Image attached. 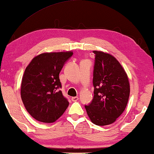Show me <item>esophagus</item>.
Listing matches in <instances>:
<instances>
[{
    "mask_svg": "<svg viewBox=\"0 0 154 154\" xmlns=\"http://www.w3.org/2000/svg\"><path fill=\"white\" fill-rule=\"evenodd\" d=\"M72 100L73 102H76V101L79 100V97L75 96V97H72Z\"/></svg>",
    "mask_w": 154,
    "mask_h": 154,
    "instance_id": "1",
    "label": "esophagus"
}]
</instances>
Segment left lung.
<instances>
[{
  "label": "left lung",
  "instance_id": "1",
  "mask_svg": "<svg viewBox=\"0 0 154 154\" xmlns=\"http://www.w3.org/2000/svg\"><path fill=\"white\" fill-rule=\"evenodd\" d=\"M94 53V96L85 107L92 123L107 125L114 123L126 108L130 82L125 69L112 55L97 50Z\"/></svg>",
  "mask_w": 154,
  "mask_h": 154
}]
</instances>
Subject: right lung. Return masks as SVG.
<instances>
[{
    "instance_id": "right-lung-1",
    "label": "right lung",
    "mask_w": 154,
    "mask_h": 154,
    "mask_svg": "<svg viewBox=\"0 0 154 154\" xmlns=\"http://www.w3.org/2000/svg\"><path fill=\"white\" fill-rule=\"evenodd\" d=\"M72 54V51L44 52L35 57L25 69L21 98L27 111L39 122H56L69 106L59 90V73Z\"/></svg>"
}]
</instances>
